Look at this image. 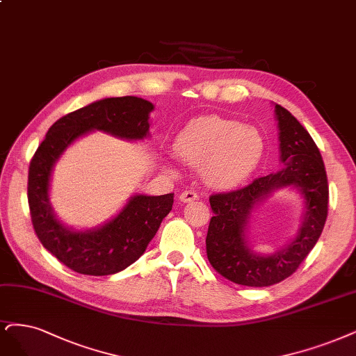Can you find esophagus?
<instances>
[{
  "mask_svg": "<svg viewBox=\"0 0 356 356\" xmlns=\"http://www.w3.org/2000/svg\"><path fill=\"white\" fill-rule=\"evenodd\" d=\"M199 199V194L195 193L194 190H186L179 194V200L184 203H188L193 200H197Z\"/></svg>",
  "mask_w": 356,
  "mask_h": 356,
  "instance_id": "esophagus-1",
  "label": "esophagus"
}]
</instances>
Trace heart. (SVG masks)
Segmentation results:
<instances>
[{
	"label": "heart",
	"mask_w": 356,
	"mask_h": 356,
	"mask_svg": "<svg viewBox=\"0 0 356 356\" xmlns=\"http://www.w3.org/2000/svg\"><path fill=\"white\" fill-rule=\"evenodd\" d=\"M265 149L259 129L220 116L190 122L174 143L177 156L188 165L202 166L204 181L219 188L246 181L261 165Z\"/></svg>",
	"instance_id": "1"
}]
</instances>
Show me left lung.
Masks as SVG:
<instances>
[{"mask_svg": "<svg viewBox=\"0 0 356 356\" xmlns=\"http://www.w3.org/2000/svg\"><path fill=\"white\" fill-rule=\"evenodd\" d=\"M275 118L284 168L243 188L209 197L213 216L206 236L207 259L220 275L249 287L273 286L295 273L320 238L328 213V182L320 150L287 108L275 104ZM284 186L298 188L302 194V227L284 250L273 255L256 254L245 236L250 213L273 191Z\"/></svg>", "mask_w": 356, "mask_h": 356, "instance_id": "8db88e82", "label": "left lung"}]
</instances>
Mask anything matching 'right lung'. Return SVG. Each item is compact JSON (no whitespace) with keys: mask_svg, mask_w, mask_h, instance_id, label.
<instances>
[{"mask_svg":"<svg viewBox=\"0 0 356 356\" xmlns=\"http://www.w3.org/2000/svg\"><path fill=\"white\" fill-rule=\"evenodd\" d=\"M153 108L150 102L132 95L94 102L60 118L32 157L28 202L35 234L48 252L75 273L110 275L136 262L172 209L174 193L132 195L108 222L76 231L61 224L51 209L48 190L53 168L73 141L94 129L125 140L147 138Z\"/></svg>","mask_w":356,"mask_h":356,"instance_id":"right-lung-1","label":"right lung"}]
</instances>
